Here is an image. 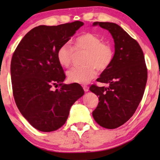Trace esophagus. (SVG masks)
<instances>
[{"instance_id": "1", "label": "esophagus", "mask_w": 160, "mask_h": 160, "mask_svg": "<svg viewBox=\"0 0 160 160\" xmlns=\"http://www.w3.org/2000/svg\"><path fill=\"white\" fill-rule=\"evenodd\" d=\"M83 89H84V92H88L89 91V87H87V86H83Z\"/></svg>"}]
</instances>
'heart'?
<instances>
[{
  "label": "heart",
  "instance_id": "obj_1",
  "mask_svg": "<svg viewBox=\"0 0 160 160\" xmlns=\"http://www.w3.org/2000/svg\"><path fill=\"white\" fill-rule=\"evenodd\" d=\"M74 48L87 50V53L83 62L85 65L73 67L67 71L68 78L71 82L87 84L97 76V68L100 71H105L113 60L114 53L111 46L102 42L101 38L92 33L87 32L78 36L74 41ZM73 52L70 43L61 45L56 54L59 63L63 67H68L73 60Z\"/></svg>",
  "mask_w": 160,
  "mask_h": 160
}]
</instances>
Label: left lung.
<instances>
[{
	"mask_svg": "<svg viewBox=\"0 0 160 160\" xmlns=\"http://www.w3.org/2000/svg\"><path fill=\"white\" fill-rule=\"evenodd\" d=\"M92 25L108 30L115 44L112 62L97 79L108 87L92 85L89 88L100 100L92 116L102 128L115 129L128 122L136 111L145 90L147 68L138 43L119 25L100 22Z\"/></svg>",
	"mask_w": 160,
	"mask_h": 160,
	"instance_id": "left-lung-1",
	"label": "left lung"
}]
</instances>
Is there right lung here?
<instances>
[{
    "label": "right lung",
    "mask_w": 160,
    "mask_h": 160,
    "mask_svg": "<svg viewBox=\"0 0 160 160\" xmlns=\"http://www.w3.org/2000/svg\"><path fill=\"white\" fill-rule=\"evenodd\" d=\"M84 23L76 21L58 26L39 25L30 30L17 46L11 62L13 95L28 122L42 132L58 130L70 108L84 95L78 84H63L65 75L57 51ZM60 87L53 91L52 87Z\"/></svg>",
    "instance_id": "add662e5"
}]
</instances>
